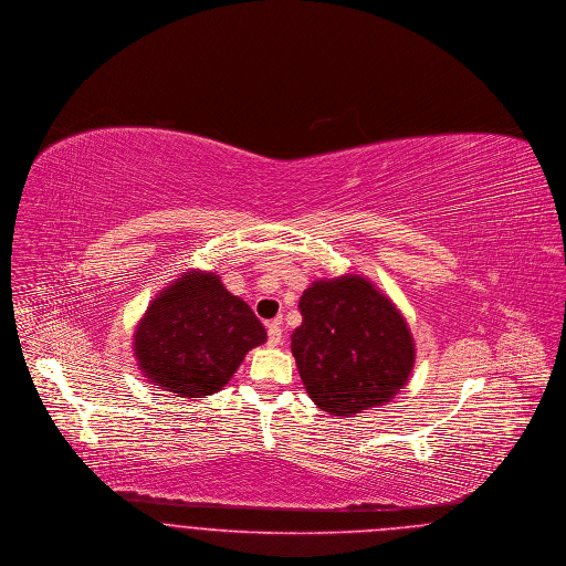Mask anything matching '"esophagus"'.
Segmentation results:
<instances>
[{"label": "esophagus", "instance_id": "1", "mask_svg": "<svg viewBox=\"0 0 566 566\" xmlns=\"http://www.w3.org/2000/svg\"><path fill=\"white\" fill-rule=\"evenodd\" d=\"M282 342V327H280V323L275 321V323H269L266 325V344L269 346H277Z\"/></svg>", "mask_w": 566, "mask_h": 566}]
</instances>
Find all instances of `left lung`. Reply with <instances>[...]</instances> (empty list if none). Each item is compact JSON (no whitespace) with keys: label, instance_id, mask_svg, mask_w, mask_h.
Segmentation results:
<instances>
[{"label":"left lung","instance_id":"8db88e82","mask_svg":"<svg viewBox=\"0 0 566 566\" xmlns=\"http://www.w3.org/2000/svg\"><path fill=\"white\" fill-rule=\"evenodd\" d=\"M291 335L301 380L333 417L387 403L415 366V339L396 303L361 275L318 280L303 291Z\"/></svg>","mask_w":566,"mask_h":566}]
</instances>
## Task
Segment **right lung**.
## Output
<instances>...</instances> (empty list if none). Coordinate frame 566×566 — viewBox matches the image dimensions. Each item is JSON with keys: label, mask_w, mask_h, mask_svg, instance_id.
I'll list each match as a JSON object with an SVG mask.
<instances>
[{"label": "right lung", "mask_w": 566, "mask_h": 566, "mask_svg": "<svg viewBox=\"0 0 566 566\" xmlns=\"http://www.w3.org/2000/svg\"><path fill=\"white\" fill-rule=\"evenodd\" d=\"M265 339L263 323L220 275L192 269L149 303L134 332V357L156 389L202 398L218 394Z\"/></svg>", "instance_id": "add662e5"}]
</instances>
